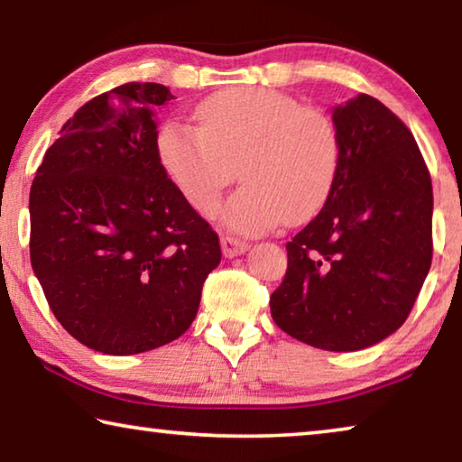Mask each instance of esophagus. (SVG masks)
I'll return each mask as SVG.
<instances>
[{
	"mask_svg": "<svg viewBox=\"0 0 462 462\" xmlns=\"http://www.w3.org/2000/svg\"><path fill=\"white\" fill-rule=\"evenodd\" d=\"M246 250H248V242L232 238V236H222V253H224V256H228V259H234V256H238V254H245Z\"/></svg>",
	"mask_w": 462,
	"mask_h": 462,
	"instance_id": "esophagus-1",
	"label": "esophagus"
}]
</instances>
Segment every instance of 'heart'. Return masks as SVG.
<instances>
[{"instance_id":"b5f03b06","label":"heart","mask_w":462,"mask_h":462,"mask_svg":"<svg viewBox=\"0 0 462 462\" xmlns=\"http://www.w3.org/2000/svg\"><path fill=\"white\" fill-rule=\"evenodd\" d=\"M195 122H167L156 144L179 193L199 214L214 212L236 167L245 185L220 212L234 232L303 222L324 206L340 162L338 130L324 112L277 89L234 88L203 99Z\"/></svg>"}]
</instances>
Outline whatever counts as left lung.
Listing matches in <instances>:
<instances>
[{"instance_id": "obj_1", "label": "left lung", "mask_w": 462, "mask_h": 462, "mask_svg": "<svg viewBox=\"0 0 462 462\" xmlns=\"http://www.w3.org/2000/svg\"><path fill=\"white\" fill-rule=\"evenodd\" d=\"M340 162L324 208L287 242L281 330L350 353L393 334L432 264V181L410 128L366 93L334 107Z\"/></svg>"}]
</instances>
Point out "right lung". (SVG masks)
<instances>
[{"mask_svg": "<svg viewBox=\"0 0 462 462\" xmlns=\"http://www.w3.org/2000/svg\"><path fill=\"white\" fill-rule=\"evenodd\" d=\"M165 85L124 83L77 109L30 189V261L60 326L104 355L179 338L220 238L171 181L156 144Z\"/></svg>", "mask_w": 462, "mask_h": 462, "instance_id": "right-lung-1", "label": "right lung"}]
</instances>
